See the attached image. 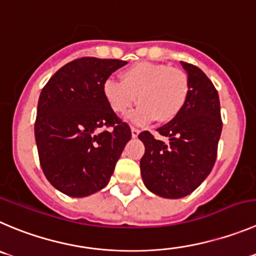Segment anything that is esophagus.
<instances>
[{
	"mask_svg": "<svg viewBox=\"0 0 256 256\" xmlns=\"http://www.w3.org/2000/svg\"><path fill=\"white\" fill-rule=\"evenodd\" d=\"M130 130H132V137L133 138L138 137V134H140V130H138V128H136V126H132V128H130Z\"/></svg>",
	"mask_w": 256,
	"mask_h": 256,
	"instance_id": "1",
	"label": "esophagus"
}]
</instances>
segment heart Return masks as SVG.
Wrapping results in <instances>:
<instances>
[{
  "label": "heart",
  "instance_id": "1",
  "mask_svg": "<svg viewBox=\"0 0 256 256\" xmlns=\"http://www.w3.org/2000/svg\"><path fill=\"white\" fill-rule=\"evenodd\" d=\"M188 78L182 70L166 64L137 62L120 72V82L108 79L103 84V96L109 108L124 116L138 102L140 104L130 119L136 124L176 118L188 96Z\"/></svg>",
  "mask_w": 256,
  "mask_h": 256
}]
</instances>
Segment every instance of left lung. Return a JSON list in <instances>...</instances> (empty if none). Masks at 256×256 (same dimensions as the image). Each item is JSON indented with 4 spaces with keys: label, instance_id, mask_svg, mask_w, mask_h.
Wrapping results in <instances>:
<instances>
[{
    "label": "left lung",
    "instance_id": "obj_1",
    "mask_svg": "<svg viewBox=\"0 0 256 256\" xmlns=\"http://www.w3.org/2000/svg\"><path fill=\"white\" fill-rule=\"evenodd\" d=\"M190 82L186 106L158 133L170 143L156 140L148 130L138 137L146 147L140 174L146 187L166 198L194 192L210 174L222 130L220 100L212 82L200 68L181 62Z\"/></svg>",
    "mask_w": 256,
    "mask_h": 256
}]
</instances>
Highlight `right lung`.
I'll return each mask as SVG.
<instances>
[{
    "mask_svg": "<svg viewBox=\"0 0 256 256\" xmlns=\"http://www.w3.org/2000/svg\"><path fill=\"white\" fill-rule=\"evenodd\" d=\"M126 62L80 58L60 68L42 88L35 140L48 181L62 194L85 197L108 184L132 137L103 96V84Z\"/></svg>",
    "mask_w": 256,
    "mask_h": 256,
    "instance_id": "1",
    "label": "right lung"
}]
</instances>
